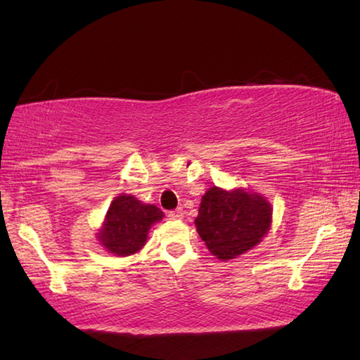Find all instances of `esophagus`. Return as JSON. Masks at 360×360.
Listing matches in <instances>:
<instances>
[{
  "label": "esophagus",
  "instance_id": "obj_1",
  "mask_svg": "<svg viewBox=\"0 0 360 360\" xmlns=\"http://www.w3.org/2000/svg\"><path fill=\"white\" fill-rule=\"evenodd\" d=\"M168 217L172 219V220H181L182 217H184V211H182L181 207H178V209H173V211H169V212H168Z\"/></svg>",
  "mask_w": 360,
  "mask_h": 360
}]
</instances>
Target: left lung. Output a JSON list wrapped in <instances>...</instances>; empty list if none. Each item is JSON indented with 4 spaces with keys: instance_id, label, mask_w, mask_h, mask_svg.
Returning <instances> with one entry per match:
<instances>
[{
    "instance_id": "obj_1",
    "label": "left lung",
    "mask_w": 360,
    "mask_h": 360,
    "mask_svg": "<svg viewBox=\"0 0 360 360\" xmlns=\"http://www.w3.org/2000/svg\"><path fill=\"white\" fill-rule=\"evenodd\" d=\"M271 217V205L259 195L211 187L201 198L195 225L209 252L220 259H230L263 239Z\"/></svg>"
}]
</instances>
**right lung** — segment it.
Returning a JSON list of instances; mask_svg holds the SVG:
<instances>
[{
  "mask_svg": "<svg viewBox=\"0 0 360 360\" xmlns=\"http://www.w3.org/2000/svg\"><path fill=\"white\" fill-rule=\"evenodd\" d=\"M162 217L163 212L154 205H143L132 195H121L108 209L99 239L108 252L127 257L145 245L149 228Z\"/></svg>",
  "mask_w": 360,
  "mask_h": 360,
  "instance_id": "1",
  "label": "right lung"
}]
</instances>
